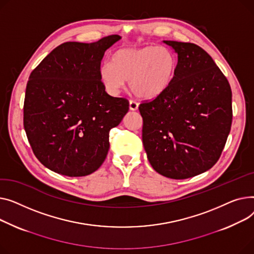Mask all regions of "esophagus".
Wrapping results in <instances>:
<instances>
[{"label":"esophagus","mask_w":254,"mask_h":254,"mask_svg":"<svg viewBox=\"0 0 254 254\" xmlns=\"http://www.w3.org/2000/svg\"><path fill=\"white\" fill-rule=\"evenodd\" d=\"M129 109L131 111H136L138 109V102L135 101V100H130L129 101Z\"/></svg>","instance_id":"34e87169"}]
</instances>
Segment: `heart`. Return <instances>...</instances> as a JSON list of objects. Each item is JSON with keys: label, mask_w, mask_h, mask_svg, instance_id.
<instances>
[{"label": "heart", "mask_w": 254, "mask_h": 254, "mask_svg": "<svg viewBox=\"0 0 254 254\" xmlns=\"http://www.w3.org/2000/svg\"><path fill=\"white\" fill-rule=\"evenodd\" d=\"M176 66V58L168 48L148 45L118 50L111 64L101 65L99 78L106 91L112 95L119 94L126 81H129L134 94L152 99L169 88L175 77Z\"/></svg>", "instance_id": "b5f03b06"}]
</instances>
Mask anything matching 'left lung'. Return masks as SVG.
I'll return each instance as SVG.
<instances>
[{"label":"left lung","instance_id":"obj_1","mask_svg":"<svg viewBox=\"0 0 254 254\" xmlns=\"http://www.w3.org/2000/svg\"><path fill=\"white\" fill-rule=\"evenodd\" d=\"M164 43L177 53L167 90L139 104L142 142L152 167L172 180H186L218 161L232 126V90L211 56L198 45Z\"/></svg>","mask_w":254,"mask_h":254}]
</instances>
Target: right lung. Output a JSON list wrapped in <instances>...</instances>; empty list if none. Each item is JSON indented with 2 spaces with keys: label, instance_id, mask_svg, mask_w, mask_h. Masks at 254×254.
I'll use <instances>...</instances> for the list:
<instances>
[{
  "label": "right lung",
  "instance_id": "1",
  "mask_svg": "<svg viewBox=\"0 0 254 254\" xmlns=\"http://www.w3.org/2000/svg\"><path fill=\"white\" fill-rule=\"evenodd\" d=\"M120 39L64 43L29 76L23 126L35 156L48 169L86 176L106 160L110 131L129 110V101L109 95L99 78L104 52Z\"/></svg>",
  "mask_w": 254,
  "mask_h": 254
}]
</instances>
